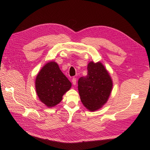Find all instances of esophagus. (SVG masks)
<instances>
[{"instance_id":"34e87169","label":"esophagus","mask_w":150,"mask_h":150,"mask_svg":"<svg viewBox=\"0 0 150 150\" xmlns=\"http://www.w3.org/2000/svg\"><path fill=\"white\" fill-rule=\"evenodd\" d=\"M71 81H72V83H73V85H75L76 83H77V79H75V77H73V78L72 79Z\"/></svg>"}]
</instances>
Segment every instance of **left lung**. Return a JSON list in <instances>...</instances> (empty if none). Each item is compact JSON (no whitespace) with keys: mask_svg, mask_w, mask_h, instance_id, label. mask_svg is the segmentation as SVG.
Listing matches in <instances>:
<instances>
[{"mask_svg":"<svg viewBox=\"0 0 150 150\" xmlns=\"http://www.w3.org/2000/svg\"><path fill=\"white\" fill-rule=\"evenodd\" d=\"M87 75L78 81V91L81 102L90 111L101 108L108 102L113 88V81L100 62H90Z\"/></svg>","mask_w":150,"mask_h":150,"instance_id":"left-lung-1","label":"left lung"}]
</instances>
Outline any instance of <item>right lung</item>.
<instances>
[{"mask_svg":"<svg viewBox=\"0 0 150 150\" xmlns=\"http://www.w3.org/2000/svg\"><path fill=\"white\" fill-rule=\"evenodd\" d=\"M71 87V83L62 73L58 64L54 61L46 64L35 79L37 96L48 108L58 104L64 94Z\"/></svg>","mask_w":150,"mask_h":150,"instance_id":"obj_1","label":"right lung"}]
</instances>
